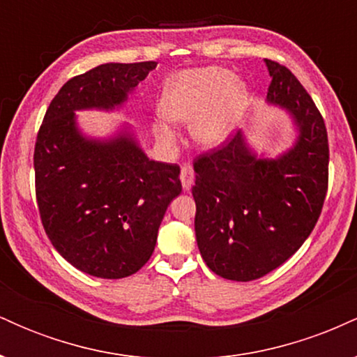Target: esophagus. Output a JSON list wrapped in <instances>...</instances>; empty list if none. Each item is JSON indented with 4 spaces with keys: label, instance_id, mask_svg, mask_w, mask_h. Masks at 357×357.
<instances>
[{
    "label": "esophagus",
    "instance_id": "34e87169",
    "mask_svg": "<svg viewBox=\"0 0 357 357\" xmlns=\"http://www.w3.org/2000/svg\"><path fill=\"white\" fill-rule=\"evenodd\" d=\"M179 178H181L183 190L184 191H190L191 186H192V183H195V171H192V167L191 166H183Z\"/></svg>",
    "mask_w": 357,
    "mask_h": 357
}]
</instances>
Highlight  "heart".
<instances>
[{
  "label": "heart",
  "mask_w": 357,
  "mask_h": 357,
  "mask_svg": "<svg viewBox=\"0 0 357 357\" xmlns=\"http://www.w3.org/2000/svg\"><path fill=\"white\" fill-rule=\"evenodd\" d=\"M250 104L248 87L223 67L188 68L166 80L154 124L159 142L173 147L178 141L172 122H190V134L203 147L223 146L243 124Z\"/></svg>",
  "instance_id": "1"
}]
</instances>
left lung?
<instances>
[{
    "mask_svg": "<svg viewBox=\"0 0 357 357\" xmlns=\"http://www.w3.org/2000/svg\"><path fill=\"white\" fill-rule=\"evenodd\" d=\"M267 102L292 119L296 139L275 158L258 155L243 130L195 161V231L216 275L250 282L289 260L314 230L327 192L324 119L292 72L265 60Z\"/></svg>",
    "mask_w": 357,
    "mask_h": 357,
    "instance_id": "1",
    "label": "left lung"
}]
</instances>
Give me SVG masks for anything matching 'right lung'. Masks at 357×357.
<instances>
[{"label": "right lung", "instance_id": "1", "mask_svg": "<svg viewBox=\"0 0 357 357\" xmlns=\"http://www.w3.org/2000/svg\"><path fill=\"white\" fill-rule=\"evenodd\" d=\"M155 61L104 63L59 90L35 144V188L52 245L99 278L136 273L153 255L165 213L181 192L179 166L153 161L124 124L110 137L82 132L75 112L117 110Z\"/></svg>", "mask_w": 357, "mask_h": 357}]
</instances>
